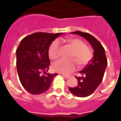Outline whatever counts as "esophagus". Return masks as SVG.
Returning a JSON list of instances; mask_svg holds the SVG:
<instances>
[{
	"label": "esophagus",
	"instance_id": "1",
	"mask_svg": "<svg viewBox=\"0 0 121 121\" xmlns=\"http://www.w3.org/2000/svg\"><path fill=\"white\" fill-rule=\"evenodd\" d=\"M62 76L64 77H65V78H70V76L67 75V74H62Z\"/></svg>",
	"mask_w": 121,
	"mask_h": 121
}]
</instances>
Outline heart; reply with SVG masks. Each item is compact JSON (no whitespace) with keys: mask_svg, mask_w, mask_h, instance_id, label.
Here are the masks:
<instances>
[{"mask_svg":"<svg viewBox=\"0 0 121 121\" xmlns=\"http://www.w3.org/2000/svg\"><path fill=\"white\" fill-rule=\"evenodd\" d=\"M68 44L73 48L74 51L71 57L77 60L80 65H85L92 58L91 51L86 48V45L82 40L79 39H70L67 40ZM60 43L58 40H55L50 45L48 50V56L51 59H56L59 56ZM76 61L75 59L67 60L60 59L54 63L53 69L60 73L68 74L75 69Z\"/></svg>","mask_w":121,"mask_h":121,"instance_id":"b5f03b06","label":"heart"}]
</instances>
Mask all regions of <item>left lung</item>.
Returning a JSON list of instances; mask_svg holds the SVG:
<instances>
[{
	"label": "left lung",
	"mask_w": 121,
	"mask_h": 121,
	"mask_svg": "<svg viewBox=\"0 0 121 121\" xmlns=\"http://www.w3.org/2000/svg\"><path fill=\"white\" fill-rule=\"evenodd\" d=\"M70 33L84 37L94 50L93 58L82 71H79L81 76L76 77L78 81V85L69 88L70 92L76 96L85 98L93 93L102 82L107 66V60L104 48L94 36L79 31Z\"/></svg>",
	"instance_id": "8db88e82"
}]
</instances>
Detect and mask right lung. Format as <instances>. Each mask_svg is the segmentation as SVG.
<instances>
[{"instance_id": "add662e5", "label": "right lung", "mask_w": 121, "mask_h": 121, "mask_svg": "<svg viewBox=\"0 0 121 121\" xmlns=\"http://www.w3.org/2000/svg\"><path fill=\"white\" fill-rule=\"evenodd\" d=\"M63 33H35L24 37L16 50L17 71L23 88L32 95L45 93L51 86L57 73L48 71L50 65L48 50L50 45Z\"/></svg>"}]
</instances>
